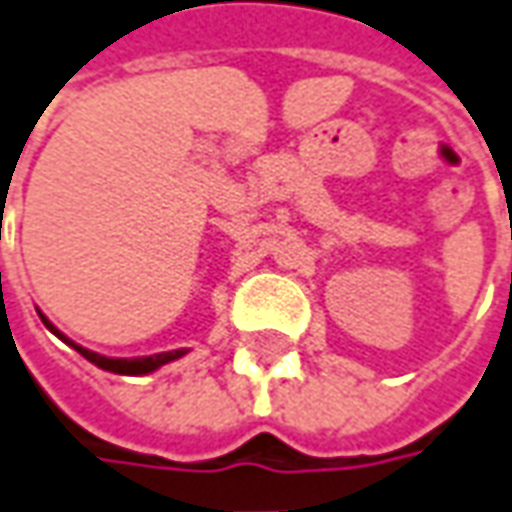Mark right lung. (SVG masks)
Returning a JSON list of instances; mask_svg holds the SVG:
<instances>
[{
    "label": "right lung",
    "instance_id": "obj_1",
    "mask_svg": "<svg viewBox=\"0 0 512 512\" xmlns=\"http://www.w3.org/2000/svg\"><path fill=\"white\" fill-rule=\"evenodd\" d=\"M41 321H44V327L50 329L53 335H58L61 341H67V338H64V335H61V332H58V329L53 327L44 315H41ZM67 344H70L75 352H81L89 363L101 366V369H106V372H115V375H149V372H154V369H160V366H166V363H171V360L183 358L185 355V349H174V352H160V355H149V358H104V355L89 352V349L72 344V341H67Z\"/></svg>",
    "mask_w": 512,
    "mask_h": 512
}]
</instances>
